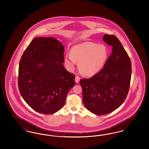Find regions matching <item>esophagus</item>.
I'll return each instance as SVG.
<instances>
[{"mask_svg": "<svg viewBox=\"0 0 149 149\" xmlns=\"http://www.w3.org/2000/svg\"><path fill=\"white\" fill-rule=\"evenodd\" d=\"M80 79V78H79L78 76H76V77H75V81L76 83H79Z\"/></svg>", "mask_w": 149, "mask_h": 149, "instance_id": "obj_1", "label": "esophagus"}]
</instances>
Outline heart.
Instances as JSON below:
<instances>
[{
  "instance_id": "1",
  "label": "heart",
  "mask_w": 149,
  "mask_h": 149,
  "mask_svg": "<svg viewBox=\"0 0 149 149\" xmlns=\"http://www.w3.org/2000/svg\"><path fill=\"white\" fill-rule=\"evenodd\" d=\"M108 57V50L104 45L85 42L74 46L70 54L64 56V63L66 69L72 71L79 61V68L87 76L98 73L104 66Z\"/></svg>"
}]
</instances>
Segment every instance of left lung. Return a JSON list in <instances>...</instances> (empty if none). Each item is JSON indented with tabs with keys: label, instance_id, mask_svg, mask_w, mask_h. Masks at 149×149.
I'll return each instance as SVG.
<instances>
[{
	"label": "left lung",
	"instance_id": "1",
	"mask_svg": "<svg viewBox=\"0 0 149 149\" xmlns=\"http://www.w3.org/2000/svg\"><path fill=\"white\" fill-rule=\"evenodd\" d=\"M103 40L112 53L101 70L90 79L80 80L83 103L93 113L104 115L120 106L127 95L131 78V62L118 39L105 35Z\"/></svg>",
	"mask_w": 149,
	"mask_h": 149
}]
</instances>
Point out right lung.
Listing matches in <instances>:
<instances>
[{"label": "right lung", "instance_id": "right-lung-1", "mask_svg": "<svg viewBox=\"0 0 149 149\" xmlns=\"http://www.w3.org/2000/svg\"><path fill=\"white\" fill-rule=\"evenodd\" d=\"M64 47L54 37H36L22 56L18 88L23 99L33 110L50 114L61 109L75 75L64 68Z\"/></svg>", "mask_w": 149, "mask_h": 149}]
</instances>
